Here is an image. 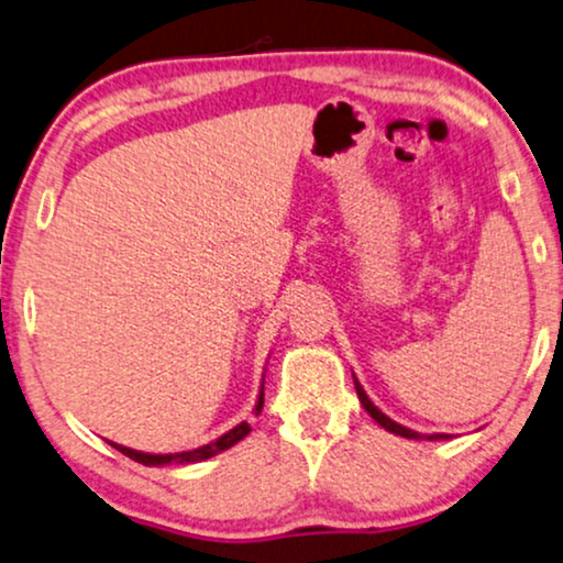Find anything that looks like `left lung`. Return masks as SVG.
Instances as JSON below:
<instances>
[{
    "label": "left lung",
    "mask_w": 563,
    "mask_h": 563,
    "mask_svg": "<svg viewBox=\"0 0 563 563\" xmlns=\"http://www.w3.org/2000/svg\"><path fill=\"white\" fill-rule=\"evenodd\" d=\"M352 380H355V391H357V399H360V404H363V409L368 411V415L376 419V422L384 427V430H388V432H394V434H401V438H409V440H448L451 438V434H445V432H434V434H422V432H415V430H409V427H404V424H399V422H394L391 417L388 415H384V411H380L376 404H373L371 399H368V394H365V388L360 386V380L355 378V373H352Z\"/></svg>",
    "instance_id": "8db88e82"
}]
</instances>
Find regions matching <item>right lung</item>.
Wrapping results in <instances>:
<instances>
[{"label":"right lung","instance_id":"obj_1","mask_svg":"<svg viewBox=\"0 0 563 563\" xmlns=\"http://www.w3.org/2000/svg\"><path fill=\"white\" fill-rule=\"evenodd\" d=\"M262 384H265V376H262ZM262 404H265V386H260L257 401H254V415H260ZM250 432H252L250 424L239 422L236 427H231L229 432H223L221 438L211 440V443L192 448V451H183V453H144V451H133V448H125L118 443H110V445L123 455H129V459H133L136 463H144V466H187V463L208 461V459H213V455L229 451V448H234L239 440H244Z\"/></svg>","mask_w":563,"mask_h":563}]
</instances>
